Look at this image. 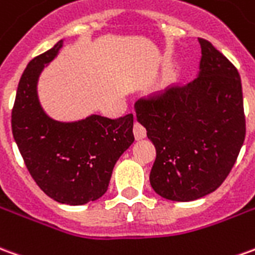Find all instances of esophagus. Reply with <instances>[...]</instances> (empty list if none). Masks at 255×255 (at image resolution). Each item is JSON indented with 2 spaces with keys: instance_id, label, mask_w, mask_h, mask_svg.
Instances as JSON below:
<instances>
[{
  "instance_id": "1",
  "label": "esophagus",
  "mask_w": 255,
  "mask_h": 255,
  "mask_svg": "<svg viewBox=\"0 0 255 255\" xmlns=\"http://www.w3.org/2000/svg\"><path fill=\"white\" fill-rule=\"evenodd\" d=\"M133 135H135V139H143L146 136L145 127L140 126L139 123H135L133 124Z\"/></svg>"
}]
</instances>
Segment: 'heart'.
<instances>
[{
	"label": "heart",
	"mask_w": 255,
	"mask_h": 255,
	"mask_svg": "<svg viewBox=\"0 0 255 255\" xmlns=\"http://www.w3.org/2000/svg\"><path fill=\"white\" fill-rule=\"evenodd\" d=\"M172 81H174V78H170V81H168V84H171Z\"/></svg>",
	"instance_id": "1"
}]
</instances>
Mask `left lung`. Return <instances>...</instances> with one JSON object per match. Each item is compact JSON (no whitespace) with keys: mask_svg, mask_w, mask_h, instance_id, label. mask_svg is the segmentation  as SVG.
Returning <instances> with one entry per match:
<instances>
[{"mask_svg":"<svg viewBox=\"0 0 255 255\" xmlns=\"http://www.w3.org/2000/svg\"><path fill=\"white\" fill-rule=\"evenodd\" d=\"M199 42L202 58L192 83L135 103L136 120L156 147L150 185L172 202H193L218 189L245 142L239 73L211 42Z\"/></svg>","mask_w":255,"mask_h":255,"instance_id":"left-lung-1","label":"left lung"}]
</instances>
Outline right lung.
Wrapping results in <instances>:
<instances>
[{
    "label": "right lung",
    "mask_w": 255,
    "mask_h": 255,
    "mask_svg": "<svg viewBox=\"0 0 255 255\" xmlns=\"http://www.w3.org/2000/svg\"><path fill=\"white\" fill-rule=\"evenodd\" d=\"M58 41L26 67L12 110V133L30 175L55 202L83 206L102 197L115 164L133 142V116L108 119L90 115L59 122L38 98V80L63 47Z\"/></svg>",
    "instance_id": "add662e5"
}]
</instances>
